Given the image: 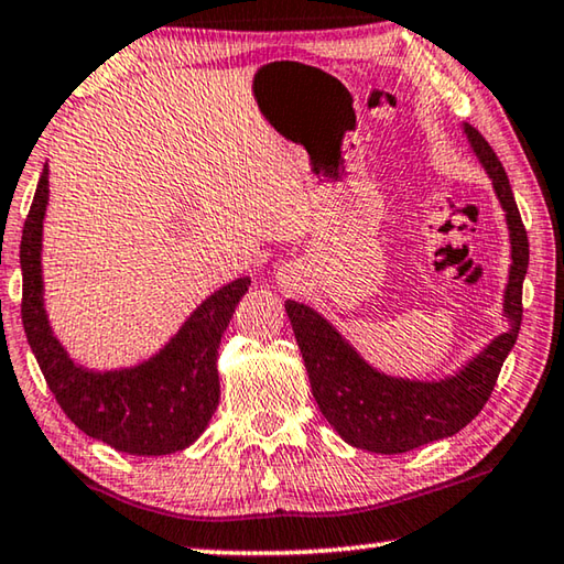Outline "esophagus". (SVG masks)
<instances>
[{
	"instance_id": "34e87169",
	"label": "esophagus",
	"mask_w": 564,
	"mask_h": 564,
	"mask_svg": "<svg viewBox=\"0 0 564 564\" xmlns=\"http://www.w3.org/2000/svg\"><path fill=\"white\" fill-rule=\"evenodd\" d=\"M281 275H283V279H281L283 285H291V275H285V273H281Z\"/></svg>"
}]
</instances>
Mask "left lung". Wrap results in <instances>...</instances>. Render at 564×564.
<instances>
[{"label":"left lung","mask_w":564,"mask_h":564,"mask_svg":"<svg viewBox=\"0 0 564 564\" xmlns=\"http://www.w3.org/2000/svg\"><path fill=\"white\" fill-rule=\"evenodd\" d=\"M465 131L475 154L488 169L502 208L508 212L512 236V271L508 295H505V313L512 321L508 333L495 338L457 376L441 383H417V380H398L376 373L316 311L303 303L285 301V313L299 340L305 370H308L313 398L343 441L360 451L398 455L463 431L488 403L502 362L518 340L522 323V281L530 261L528 231H524L510 178L498 154L470 123Z\"/></svg>","instance_id":"1"}]
</instances>
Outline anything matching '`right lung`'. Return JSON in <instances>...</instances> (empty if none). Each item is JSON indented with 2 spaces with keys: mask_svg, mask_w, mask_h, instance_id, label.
<instances>
[{
  "mask_svg": "<svg viewBox=\"0 0 564 564\" xmlns=\"http://www.w3.org/2000/svg\"><path fill=\"white\" fill-rule=\"evenodd\" d=\"M46 166L22 228V326L46 386L66 417L89 437L129 455L178 453L206 431L218 405L216 356L238 301L251 281L238 279L196 308L169 346L144 366L91 373L66 358L42 301V221L50 196Z\"/></svg>",
  "mask_w": 564,
  "mask_h": 564,
  "instance_id": "add662e5",
  "label": "right lung"
}]
</instances>
